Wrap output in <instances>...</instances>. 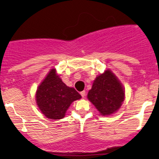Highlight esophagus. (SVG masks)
<instances>
[{
  "instance_id": "esophagus-1",
  "label": "esophagus",
  "mask_w": 159,
  "mask_h": 159,
  "mask_svg": "<svg viewBox=\"0 0 159 159\" xmlns=\"http://www.w3.org/2000/svg\"><path fill=\"white\" fill-rule=\"evenodd\" d=\"M81 93V96L82 97H84L85 96V95H86V91L85 90H83V91H81V93Z\"/></svg>"
}]
</instances>
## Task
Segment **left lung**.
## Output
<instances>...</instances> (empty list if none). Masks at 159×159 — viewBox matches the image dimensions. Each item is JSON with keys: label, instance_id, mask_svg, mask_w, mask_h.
Masks as SVG:
<instances>
[{"label": "left lung", "instance_id": "8db88e82", "mask_svg": "<svg viewBox=\"0 0 159 159\" xmlns=\"http://www.w3.org/2000/svg\"><path fill=\"white\" fill-rule=\"evenodd\" d=\"M87 98L102 115L116 112L124 101L125 93L117 78L110 70L95 79Z\"/></svg>", "mask_w": 159, "mask_h": 159}]
</instances>
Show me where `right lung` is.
I'll list each match as a JSON object with an SVG mask.
<instances>
[{
	"label": "right lung",
	"mask_w": 159,
	"mask_h": 159,
	"mask_svg": "<svg viewBox=\"0 0 159 159\" xmlns=\"http://www.w3.org/2000/svg\"><path fill=\"white\" fill-rule=\"evenodd\" d=\"M81 96L74 88L67 87L52 69L36 90V103L47 118L60 120L64 117L66 111L75 100Z\"/></svg>",
	"instance_id": "obj_1"
}]
</instances>
